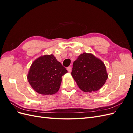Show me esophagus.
<instances>
[{"instance_id":"obj_1","label":"esophagus","mask_w":133,"mask_h":133,"mask_svg":"<svg viewBox=\"0 0 133 133\" xmlns=\"http://www.w3.org/2000/svg\"><path fill=\"white\" fill-rule=\"evenodd\" d=\"M67 70L69 72V73H70L71 71V68L70 66H68L67 68Z\"/></svg>"}]
</instances>
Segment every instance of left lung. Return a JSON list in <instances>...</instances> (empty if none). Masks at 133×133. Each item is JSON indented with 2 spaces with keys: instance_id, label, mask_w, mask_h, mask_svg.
I'll return each mask as SVG.
<instances>
[{
  "instance_id": "1",
  "label": "left lung",
  "mask_w": 133,
  "mask_h": 133,
  "mask_svg": "<svg viewBox=\"0 0 133 133\" xmlns=\"http://www.w3.org/2000/svg\"><path fill=\"white\" fill-rule=\"evenodd\" d=\"M71 75L80 89L85 92L100 89L108 76L103 62L86 53L80 54L74 62Z\"/></svg>"
}]
</instances>
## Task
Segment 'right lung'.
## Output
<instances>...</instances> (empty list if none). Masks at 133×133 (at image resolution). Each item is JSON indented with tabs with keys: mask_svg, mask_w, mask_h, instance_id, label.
<instances>
[{
	"mask_svg": "<svg viewBox=\"0 0 133 133\" xmlns=\"http://www.w3.org/2000/svg\"><path fill=\"white\" fill-rule=\"evenodd\" d=\"M67 72L53 55H46L31 64L28 79L32 88L39 94L52 95L59 90L62 76Z\"/></svg>",
	"mask_w": 133,
	"mask_h": 133,
	"instance_id": "1",
	"label": "right lung"
}]
</instances>
